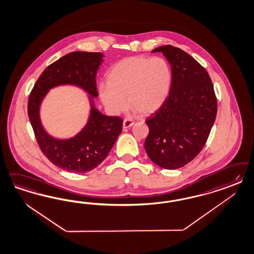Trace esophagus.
I'll use <instances>...</instances> for the list:
<instances>
[{
  "label": "esophagus",
  "mask_w": 254,
  "mask_h": 254,
  "mask_svg": "<svg viewBox=\"0 0 254 254\" xmlns=\"http://www.w3.org/2000/svg\"><path fill=\"white\" fill-rule=\"evenodd\" d=\"M134 124V123L131 121V120H124L123 121V128L124 129H127V128H129V127H131L132 125Z\"/></svg>",
  "instance_id": "1"
}]
</instances>
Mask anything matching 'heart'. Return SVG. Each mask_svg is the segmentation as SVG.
I'll use <instances>...</instances> for the list:
<instances>
[{
    "label": "heart",
    "instance_id": "heart-1",
    "mask_svg": "<svg viewBox=\"0 0 254 254\" xmlns=\"http://www.w3.org/2000/svg\"><path fill=\"white\" fill-rule=\"evenodd\" d=\"M172 83V68L165 59L133 56L123 59L109 69L107 84L100 85L99 94L111 115L123 113L126 99L132 112L148 115L164 105Z\"/></svg>",
    "mask_w": 254,
    "mask_h": 254
}]
</instances>
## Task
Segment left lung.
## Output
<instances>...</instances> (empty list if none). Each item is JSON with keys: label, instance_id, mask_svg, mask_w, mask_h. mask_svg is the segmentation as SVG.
I'll return each instance as SVG.
<instances>
[{"label": "left lung", "instance_id": "left-lung-1", "mask_svg": "<svg viewBox=\"0 0 254 254\" xmlns=\"http://www.w3.org/2000/svg\"><path fill=\"white\" fill-rule=\"evenodd\" d=\"M163 52L172 66L170 93L146 121L147 156L165 169H178L196 157L206 143L217 115V97L205 68L184 50L166 45Z\"/></svg>", "mask_w": 254, "mask_h": 254}]
</instances>
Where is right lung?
I'll use <instances>...</instances> for the list:
<instances>
[{
	"label": "right lung",
	"instance_id": "right-lung-1",
	"mask_svg": "<svg viewBox=\"0 0 254 254\" xmlns=\"http://www.w3.org/2000/svg\"><path fill=\"white\" fill-rule=\"evenodd\" d=\"M100 52L74 51L48 66L33 86L28 101V116L37 144L49 161L71 173L90 172L108 155L123 131V119L108 117L91 106L87 125L73 138H52L42 127L39 107L47 92L53 87L74 84L97 97L96 74L103 62Z\"/></svg>",
	"mask_w": 254,
	"mask_h": 254
}]
</instances>
